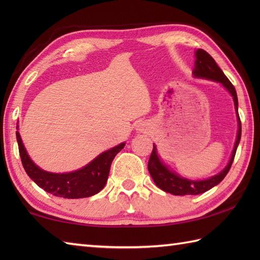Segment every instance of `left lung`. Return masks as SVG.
Returning <instances> with one entry per match:
<instances>
[{"instance_id":"8db88e82","label":"left lung","mask_w":260,"mask_h":260,"mask_svg":"<svg viewBox=\"0 0 260 260\" xmlns=\"http://www.w3.org/2000/svg\"><path fill=\"white\" fill-rule=\"evenodd\" d=\"M196 58H197L196 68H194V71H193V75L196 77H199V78H207L210 80L221 82V84L227 88L231 95H233L235 107L237 110V117H238L239 128H238V134H237V141L234 147V151H233V154H231V158L227 167H225L219 174L203 181H190L183 178H180V176H178L175 173L171 172V171L167 167H164L162 162L159 161V158L156 154L155 145H153V151L150 156V159H148V165H147L148 172H150L153 181L155 182V184L159 187V189L165 192L172 193L174 196L200 194V193L206 192L211 189V187H213L214 185L219 184L229 172L231 164L234 162L237 147H238L240 137H241V121L238 114V98H237V92L234 85L231 84L230 80L227 78V76L223 74V71L219 68V66L214 61V59L210 56L207 51H204L203 49H198L196 52Z\"/></svg>"}]
</instances>
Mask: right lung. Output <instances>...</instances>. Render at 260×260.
<instances>
[{
    "instance_id": "1",
    "label": "right lung",
    "mask_w": 260,
    "mask_h": 260,
    "mask_svg": "<svg viewBox=\"0 0 260 260\" xmlns=\"http://www.w3.org/2000/svg\"><path fill=\"white\" fill-rule=\"evenodd\" d=\"M21 162L26 174L45 191L64 199H79L96 194L103 190L108 179L110 165L117 153L125 146V143L102 153L92 162L81 170L71 173L56 174L46 172L33 163L22 144L19 132H16Z\"/></svg>"
}]
</instances>
